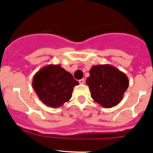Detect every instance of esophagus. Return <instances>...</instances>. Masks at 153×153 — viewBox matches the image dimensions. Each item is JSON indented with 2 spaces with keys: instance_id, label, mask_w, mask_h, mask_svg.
Wrapping results in <instances>:
<instances>
[{
  "instance_id": "obj_1",
  "label": "esophagus",
  "mask_w": 153,
  "mask_h": 153,
  "mask_svg": "<svg viewBox=\"0 0 153 153\" xmlns=\"http://www.w3.org/2000/svg\"><path fill=\"white\" fill-rule=\"evenodd\" d=\"M79 83H81V84H83V83H85V80L83 79V78H82V79L79 80Z\"/></svg>"
}]
</instances>
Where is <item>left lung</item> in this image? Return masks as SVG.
I'll return each instance as SVG.
<instances>
[{
    "mask_svg": "<svg viewBox=\"0 0 153 153\" xmlns=\"http://www.w3.org/2000/svg\"><path fill=\"white\" fill-rule=\"evenodd\" d=\"M89 74L86 84L96 102L109 108L121 102L129 85L124 72L111 64H99L92 66Z\"/></svg>",
    "mask_w": 153,
    "mask_h": 153,
    "instance_id": "left-lung-1",
    "label": "left lung"
}]
</instances>
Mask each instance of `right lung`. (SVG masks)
I'll list each match as a JSON object with an SVG mask.
<instances>
[{
    "instance_id": "obj_1",
    "label": "right lung",
    "mask_w": 153,
    "mask_h": 153,
    "mask_svg": "<svg viewBox=\"0 0 153 153\" xmlns=\"http://www.w3.org/2000/svg\"><path fill=\"white\" fill-rule=\"evenodd\" d=\"M78 84L72 74L60 64L43 67L35 74L32 81V86L40 100L51 108H59L70 100L74 86Z\"/></svg>"
}]
</instances>
